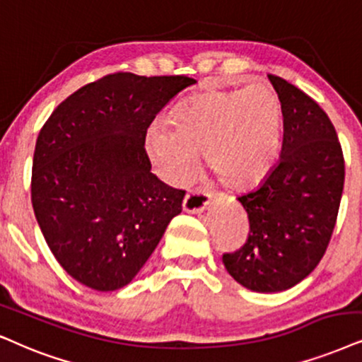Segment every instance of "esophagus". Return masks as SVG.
Listing matches in <instances>:
<instances>
[{"instance_id":"34e87169","label":"esophagus","mask_w":362,"mask_h":362,"mask_svg":"<svg viewBox=\"0 0 362 362\" xmlns=\"http://www.w3.org/2000/svg\"><path fill=\"white\" fill-rule=\"evenodd\" d=\"M210 200H212V194H210V192H205L200 189L190 190L184 199V210L185 212H192V214L202 212V210L207 209Z\"/></svg>"}]
</instances>
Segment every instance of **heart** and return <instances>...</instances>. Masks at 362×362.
Returning a JSON list of instances; mask_svg holds the SVG:
<instances>
[{"label":"heart","mask_w":362,"mask_h":362,"mask_svg":"<svg viewBox=\"0 0 362 362\" xmlns=\"http://www.w3.org/2000/svg\"><path fill=\"white\" fill-rule=\"evenodd\" d=\"M282 107L265 81L245 88L212 90L180 103L168 125L153 123L145 135V153L158 175L184 184L205 163L222 185L245 190L264 180L281 150Z\"/></svg>","instance_id":"heart-1"}]
</instances>
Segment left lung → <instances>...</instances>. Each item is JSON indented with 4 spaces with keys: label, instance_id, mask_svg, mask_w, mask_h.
Returning a JSON list of instances; mask_svg holds the SVG:
<instances>
[{
    "label": "left lung",
    "instance_id": "left-lung-1",
    "mask_svg": "<svg viewBox=\"0 0 362 362\" xmlns=\"http://www.w3.org/2000/svg\"><path fill=\"white\" fill-rule=\"evenodd\" d=\"M284 117L281 160L239 202L249 235L222 255L227 272L255 292L291 289L321 262L344 189V155L326 112L303 90L269 75Z\"/></svg>",
    "mask_w": 362,
    "mask_h": 362
}]
</instances>
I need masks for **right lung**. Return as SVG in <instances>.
Listing matches in <instances>:
<instances>
[{"label":"right lung","mask_w":362,"mask_h":362,"mask_svg":"<svg viewBox=\"0 0 362 362\" xmlns=\"http://www.w3.org/2000/svg\"><path fill=\"white\" fill-rule=\"evenodd\" d=\"M195 80L113 73L71 93L40 130L31 204L70 276L95 291L132 282L182 212L185 190L153 175L145 135Z\"/></svg>","instance_id":"right-lung-1"}]
</instances>
